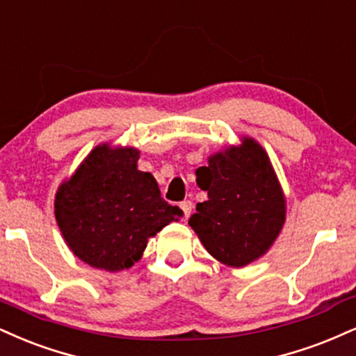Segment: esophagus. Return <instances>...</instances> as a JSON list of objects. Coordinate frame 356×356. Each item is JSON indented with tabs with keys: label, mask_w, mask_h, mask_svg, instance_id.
I'll list each match as a JSON object with an SVG mask.
<instances>
[{
	"label": "esophagus",
	"mask_w": 356,
	"mask_h": 356,
	"mask_svg": "<svg viewBox=\"0 0 356 356\" xmlns=\"http://www.w3.org/2000/svg\"><path fill=\"white\" fill-rule=\"evenodd\" d=\"M192 207H194V205H192L191 200H184V202H181V209H182V212H184V219H187V217L191 216Z\"/></svg>",
	"instance_id": "obj_1"
}]
</instances>
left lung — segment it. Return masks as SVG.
<instances>
[{
    "instance_id": "1",
    "label": "left lung",
    "mask_w": 356,
    "mask_h": 356,
    "mask_svg": "<svg viewBox=\"0 0 356 356\" xmlns=\"http://www.w3.org/2000/svg\"><path fill=\"white\" fill-rule=\"evenodd\" d=\"M197 186L207 191L189 225L205 250L229 267L260 259L285 222V197L267 152L252 137L227 147L197 169Z\"/></svg>"
}]
</instances>
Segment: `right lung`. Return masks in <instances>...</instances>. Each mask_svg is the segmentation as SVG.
Segmentation results:
<instances>
[{
	"label": "right lung",
	"instance_id": "add662e5",
	"mask_svg": "<svg viewBox=\"0 0 356 356\" xmlns=\"http://www.w3.org/2000/svg\"><path fill=\"white\" fill-rule=\"evenodd\" d=\"M134 147H94L56 192L54 213L72 254L88 265L131 268L154 237L182 211L167 204L152 174L137 169Z\"/></svg>",
	"mask_w": 356,
	"mask_h": 356
}]
</instances>
